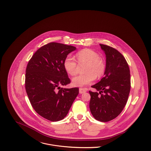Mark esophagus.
Wrapping results in <instances>:
<instances>
[{"label":"esophagus","mask_w":151,"mask_h":151,"mask_svg":"<svg viewBox=\"0 0 151 151\" xmlns=\"http://www.w3.org/2000/svg\"><path fill=\"white\" fill-rule=\"evenodd\" d=\"M86 92V89H85V88H80V89H79V92H80V93H84V92Z\"/></svg>","instance_id":"1"}]
</instances>
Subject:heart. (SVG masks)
I'll return each mask as SVG.
<instances>
[{"mask_svg": "<svg viewBox=\"0 0 151 151\" xmlns=\"http://www.w3.org/2000/svg\"><path fill=\"white\" fill-rule=\"evenodd\" d=\"M76 58L79 65H86L84 70L86 73L73 78L72 83L74 86L88 85L95 80L96 76L100 77L105 73V62L95 51L90 49H83L76 54ZM63 65L65 71L71 76H76L78 73V64L73 58H66Z\"/></svg>", "mask_w": 151, "mask_h": 151, "instance_id": "b5f03b06", "label": "heart"}]
</instances>
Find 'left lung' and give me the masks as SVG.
Here are the masks:
<instances>
[{
  "mask_svg": "<svg viewBox=\"0 0 151 151\" xmlns=\"http://www.w3.org/2000/svg\"><path fill=\"white\" fill-rule=\"evenodd\" d=\"M106 55L105 76L92 86L98 92L89 91V109L93 117L108 122L117 117L127 104L131 88L129 65L116 49L100 44Z\"/></svg>",
  "mask_w": 151,
  "mask_h": 151,
  "instance_id": "obj_1",
  "label": "left lung"
}]
</instances>
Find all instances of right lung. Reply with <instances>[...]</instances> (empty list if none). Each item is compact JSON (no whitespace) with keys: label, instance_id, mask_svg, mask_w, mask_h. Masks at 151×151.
<instances>
[{"label":"right lung","instance_id":"add662e5","mask_svg":"<svg viewBox=\"0 0 151 151\" xmlns=\"http://www.w3.org/2000/svg\"><path fill=\"white\" fill-rule=\"evenodd\" d=\"M76 49L63 43H47L37 50L27 66L25 87L30 103L38 114L51 122L65 118L79 93L77 87H60L71 82L63 63Z\"/></svg>","mask_w":151,"mask_h":151}]
</instances>
